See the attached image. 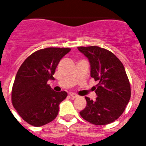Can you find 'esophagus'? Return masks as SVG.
Returning <instances> with one entry per match:
<instances>
[{"mask_svg":"<svg viewBox=\"0 0 146 146\" xmlns=\"http://www.w3.org/2000/svg\"><path fill=\"white\" fill-rule=\"evenodd\" d=\"M70 96H71V98H76L78 97V95H76V94H75V93H73V92L70 94Z\"/></svg>","mask_w":146,"mask_h":146,"instance_id":"1","label":"esophagus"}]
</instances>
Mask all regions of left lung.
Wrapping results in <instances>:
<instances>
[{
    "label": "left lung",
    "instance_id": "left-lung-1",
    "mask_svg": "<svg viewBox=\"0 0 146 146\" xmlns=\"http://www.w3.org/2000/svg\"><path fill=\"white\" fill-rule=\"evenodd\" d=\"M88 58L90 76L98 84L95 87L96 101L85 97L86 106L80 113L95 125H106L116 120L124 111L130 96V84L120 60L113 53L98 46L78 47Z\"/></svg>",
    "mask_w": 146,
    "mask_h": 146
}]
</instances>
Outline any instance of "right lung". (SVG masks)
<instances>
[{
	"label": "right lung",
	"instance_id": "obj_1",
	"mask_svg": "<svg viewBox=\"0 0 146 146\" xmlns=\"http://www.w3.org/2000/svg\"><path fill=\"white\" fill-rule=\"evenodd\" d=\"M70 48H47L35 51L22 64L12 89V103L19 116L34 127L54 120L60 103L67 96L65 91H54L48 80H54L56 67Z\"/></svg>",
	"mask_w": 146,
	"mask_h": 146
}]
</instances>
